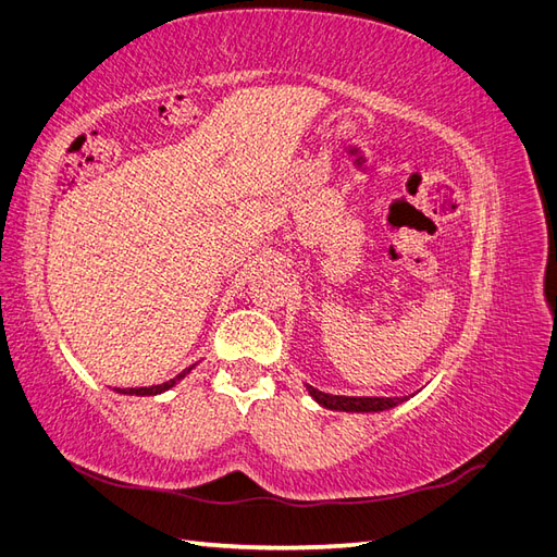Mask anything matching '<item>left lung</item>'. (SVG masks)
<instances>
[{
  "label": "left lung",
  "mask_w": 557,
  "mask_h": 557,
  "mask_svg": "<svg viewBox=\"0 0 557 557\" xmlns=\"http://www.w3.org/2000/svg\"><path fill=\"white\" fill-rule=\"evenodd\" d=\"M309 395L330 411H350V413H372L393 409L397 404L407 401L409 397H346V395H327L323 391H315L313 385H307Z\"/></svg>",
  "instance_id": "1"
}]
</instances>
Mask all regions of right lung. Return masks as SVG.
<instances>
[{
  "label": "right lung",
  "mask_w": 557,
  "mask_h": 557,
  "mask_svg": "<svg viewBox=\"0 0 557 557\" xmlns=\"http://www.w3.org/2000/svg\"><path fill=\"white\" fill-rule=\"evenodd\" d=\"M193 367H188V369H183V372L178 374V376H174L172 381H164V383H160V385H150V387H115V393H121V395H160V393H164V391H170V387H174L181 379H185V374L190 372Z\"/></svg>",
  "instance_id": "add662e5"
}]
</instances>
